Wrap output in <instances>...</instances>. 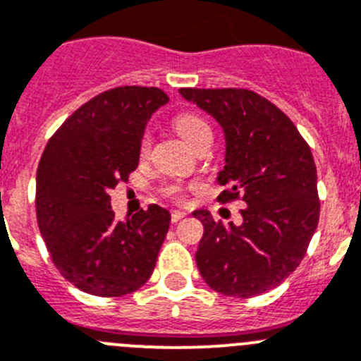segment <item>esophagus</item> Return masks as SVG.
Wrapping results in <instances>:
<instances>
[{
	"mask_svg": "<svg viewBox=\"0 0 361 361\" xmlns=\"http://www.w3.org/2000/svg\"><path fill=\"white\" fill-rule=\"evenodd\" d=\"M185 215H187V214H185V212H181V210H174L173 214H171V221H173V222H180L181 219L185 217Z\"/></svg>",
	"mask_w": 361,
	"mask_h": 361,
	"instance_id": "34e87169",
	"label": "esophagus"
}]
</instances>
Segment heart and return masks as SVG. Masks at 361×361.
<instances>
[{"label":"heart","instance_id":"heart-1","mask_svg":"<svg viewBox=\"0 0 361 361\" xmlns=\"http://www.w3.org/2000/svg\"><path fill=\"white\" fill-rule=\"evenodd\" d=\"M174 130L178 131L181 139L188 144L190 147H194V144L204 137V135H210V126H208L207 121L196 112H181L174 117ZM151 135L147 131H144L142 137H140L139 142V153L140 158H146L151 151ZM171 194L176 197L181 196L180 188H171Z\"/></svg>","mask_w":361,"mask_h":361}]
</instances>
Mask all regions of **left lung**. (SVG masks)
Listing matches in <instances>:
<instances>
[{
	"instance_id": "left-lung-1",
	"label": "left lung",
	"mask_w": 361,
	"mask_h": 361,
	"mask_svg": "<svg viewBox=\"0 0 361 361\" xmlns=\"http://www.w3.org/2000/svg\"><path fill=\"white\" fill-rule=\"evenodd\" d=\"M226 135L219 201H244L242 224L194 212L204 226L196 264L210 288L231 298L272 290L298 269L317 230L321 201L312 149L295 124L249 89H180Z\"/></svg>"
}]
</instances>
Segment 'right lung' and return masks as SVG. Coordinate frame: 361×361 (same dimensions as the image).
I'll use <instances>...</instances> for the list:
<instances>
[{"mask_svg": "<svg viewBox=\"0 0 361 361\" xmlns=\"http://www.w3.org/2000/svg\"><path fill=\"white\" fill-rule=\"evenodd\" d=\"M167 101L157 87L104 90L63 121L40 157V235L60 274L87 294H131L153 274L171 214L149 204L117 221L110 190L137 169L144 126Z\"/></svg>", "mask_w": 361, "mask_h": 361, "instance_id": "obj_1", "label": "right lung"}]
</instances>
